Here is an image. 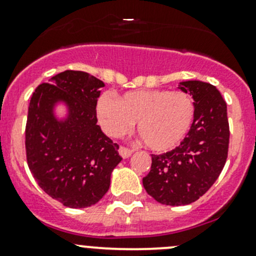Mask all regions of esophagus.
<instances>
[{"instance_id":"esophagus-1","label":"esophagus","mask_w":256,"mask_h":256,"mask_svg":"<svg viewBox=\"0 0 256 256\" xmlns=\"http://www.w3.org/2000/svg\"><path fill=\"white\" fill-rule=\"evenodd\" d=\"M132 152H134L132 150H128V148H126V147H124V146H120V148H119V154H120L122 158H128V157H131V154H132Z\"/></svg>"}]
</instances>
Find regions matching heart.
Masks as SVG:
<instances>
[{"mask_svg":"<svg viewBox=\"0 0 256 256\" xmlns=\"http://www.w3.org/2000/svg\"><path fill=\"white\" fill-rule=\"evenodd\" d=\"M96 115L109 136H119L132 128L154 152H169L182 144L195 116L192 96L182 90H131L118 99L103 94L96 103Z\"/></svg>","mask_w":256,"mask_h":256,"instance_id":"obj_1","label":"heart"}]
</instances>
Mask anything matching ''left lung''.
<instances>
[{
	"instance_id": "8db88e82",
	"label": "left lung",
	"mask_w": 256,
	"mask_h": 256,
	"mask_svg": "<svg viewBox=\"0 0 256 256\" xmlns=\"http://www.w3.org/2000/svg\"><path fill=\"white\" fill-rule=\"evenodd\" d=\"M178 88L194 99L192 128L176 148L152 154L150 173L142 179L147 194L169 206L189 205L214 185L230 144L227 104L218 90L202 80H184Z\"/></svg>"
}]
</instances>
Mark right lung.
<instances>
[{
	"label": "right lung",
	"instance_id": "right-lung-1",
	"mask_svg": "<svg viewBox=\"0 0 256 256\" xmlns=\"http://www.w3.org/2000/svg\"><path fill=\"white\" fill-rule=\"evenodd\" d=\"M103 80L82 71L51 77L33 93L26 128L29 169L39 186L64 206L96 205L121 162L119 146L96 125ZM64 108V114L58 108Z\"/></svg>",
	"mask_w": 256,
	"mask_h": 256
}]
</instances>
